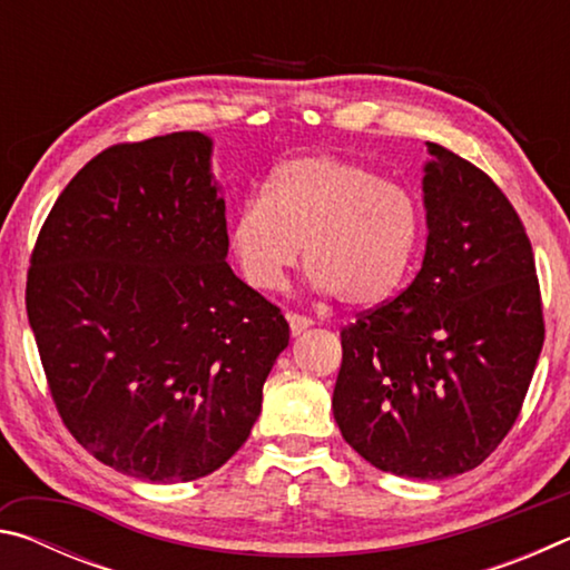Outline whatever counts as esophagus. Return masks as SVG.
<instances>
[{
  "instance_id": "1",
  "label": "esophagus",
  "mask_w": 570,
  "mask_h": 570,
  "mask_svg": "<svg viewBox=\"0 0 570 570\" xmlns=\"http://www.w3.org/2000/svg\"><path fill=\"white\" fill-rule=\"evenodd\" d=\"M286 322H288V326H292V334H302V332H306V330H308V326L314 324L312 320H308V316L294 314V312H288V314H286Z\"/></svg>"
}]
</instances>
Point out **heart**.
Wrapping results in <instances>:
<instances>
[{"instance_id":"b5f03b06","label":"heart","mask_w":570,"mask_h":570,"mask_svg":"<svg viewBox=\"0 0 570 570\" xmlns=\"http://www.w3.org/2000/svg\"><path fill=\"white\" fill-rule=\"evenodd\" d=\"M422 240V208L400 183L350 158L314 153L282 163L228 226L244 282L284 286L304 248L314 288L350 306H374L407 278Z\"/></svg>"}]
</instances>
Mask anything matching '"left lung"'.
Instances as JSON below:
<instances>
[{"label": "left lung", "mask_w": 570, "mask_h": 570, "mask_svg": "<svg viewBox=\"0 0 570 570\" xmlns=\"http://www.w3.org/2000/svg\"><path fill=\"white\" fill-rule=\"evenodd\" d=\"M428 150L422 268L342 330L332 410L374 468L442 480L478 468L513 428L546 326L533 248L505 193L452 150Z\"/></svg>", "instance_id": "obj_1"}]
</instances>
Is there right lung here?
Masks as SVG:
<instances>
[{
  "label": "right lung",
  "mask_w": 570,
  "mask_h": 570,
  "mask_svg": "<svg viewBox=\"0 0 570 570\" xmlns=\"http://www.w3.org/2000/svg\"><path fill=\"white\" fill-rule=\"evenodd\" d=\"M210 153L193 130L102 150L55 200L27 274V316L67 430L148 482L224 465L288 346L278 306L226 264Z\"/></svg>",
  "instance_id": "right-lung-1"
}]
</instances>
